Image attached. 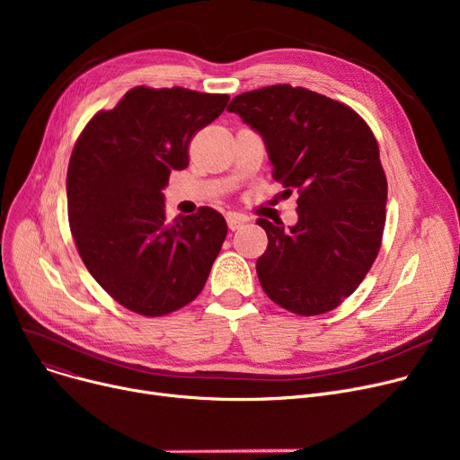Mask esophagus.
I'll list each match as a JSON object with an SVG mask.
<instances>
[{
  "instance_id": "1",
  "label": "esophagus",
  "mask_w": 460,
  "mask_h": 460,
  "mask_svg": "<svg viewBox=\"0 0 460 460\" xmlns=\"http://www.w3.org/2000/svg\"><path fill=\"white\" fill-rule=\"evenodd\" d=\"M246 222H248V217L243 216V214H227V227H229L231 231L240 229Z\"/></svg>"
}]
</instances>
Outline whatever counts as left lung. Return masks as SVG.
<instances>
[{
  "mask_svg": "<svg viewBox=\"0 0 460 460\" xmlns=\"http://www.w3.org/2000/svg\"><path fill=\"white\" fill-rule=\"evenodd\" d=\"M227 110L262 137L285 196L298 193L295 226L257 220L269 236L257 259L262 291L304 317L337 307L373 267L385 224L371 128L349 106L287 84L238 94Z\"/></svg>",
  "mask_w": 460,
  "mask_h": 460,
  "instance_id": "1",
  "label": "left lung"
}]
</instances>
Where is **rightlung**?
Returning <instances> with one entry per match:
<instances>
[{
    "mask_svg": "<svg viewBox=\"0 0 460 460\" xmlns=\"http://www.w3.org/2000/svg\"><path fill=\"white\" fill-rule=\"evenodd\" d=\"M227 94L134 87L80 134L66 172L68 224L91 276L145 317L196 298L227 234L201 207L167 222L162 190L188 165L191 136L220 117Z\"/></svg>",
    "mask_w": 460,
    "mask_h": 460,
    "instance_id": "1",
    "label": "right lung"
}]
</instances>
